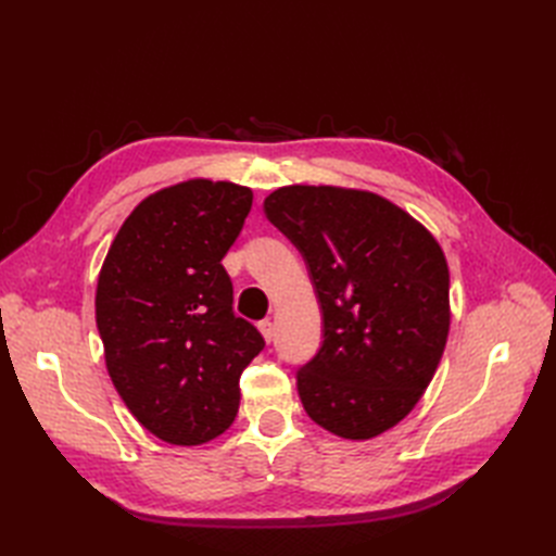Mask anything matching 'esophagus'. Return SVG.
Masks as SVG:
<instances>
[{
	"label": "esophagus",
	"instance_id": "34e87169",
	"mask_svg": "<svg viewBox=\"0 0 556 556\" xmlns=\"http://www.w3.org/2000/svg\"><path fill=\"white\" fill-rule=\"evenodd\" d=\"M257 327H260V331L264 336V341L271 343L274 341V323H271V319H262Z\"/></svg>",
	"mask_w": 556,
	"mask_h": 556
}]
</instances>
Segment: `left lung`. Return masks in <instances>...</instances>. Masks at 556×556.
I'll use <instances>...</instances> for the list:
<instances>
[{
	"mask_svg": "<svg viewBox=\"0 0 556 556\" xmlns=\"http://www.w3.org/2000/svg\"><path fill=\"white\" fill-rule=\"evenodd\" d=\"M306 262L323 343L296 371L315 425L364 441L406 417L443 357L450 274L441 245L371 192L290 185L264 199Z\"/></svg>",
	"mask_w": 556,
	"mask_h": 556,
	"instance_id": "8db88e82",
	"label": "left lung"
}]
</instances>
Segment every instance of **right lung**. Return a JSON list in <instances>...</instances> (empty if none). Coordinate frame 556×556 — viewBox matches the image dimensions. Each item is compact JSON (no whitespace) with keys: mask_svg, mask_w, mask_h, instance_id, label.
Instances as JSON below:
<instances>
[{"mask_svg":"<svg viewBox=\"0 0 556 556\" xmlns=\"http://www.w3.org/2000/svg\"><path fill=\"white\" fill-rule=\"evenodd\" d=\"M252 206L243 185L188 180L143 199L97 282L109 376L139 422L172 445H199L239 413V378L264 339L233 313L223 257Z\"/></svg>","mask_w":556,"mask_h":556,"instance_id":"add662e5","label":"right lung"}]
</instances>
